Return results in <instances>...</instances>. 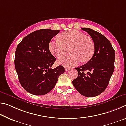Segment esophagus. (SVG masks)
I'll use <instances>...</instances> for the list:
<instances>
[{"label":"esophagus","mask_w":126,"mask_h":126,"mask_svg":"<svg viewBox=\"0 0 126 126\" xmlns=\"http://www.w3.org/2000/svg\"><path fill=\"white\" fill-rule=\"evenodd\" d=\"M68 70H69V68H67V67H65V71L67 72V71H68Z\"/></svg>","instance_id":"1"}]
</instances>
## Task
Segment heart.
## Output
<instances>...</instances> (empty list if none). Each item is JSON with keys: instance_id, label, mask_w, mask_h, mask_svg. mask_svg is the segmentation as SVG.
Masks as SVG:
<instances>
[{"instance_id": "heart-1", "label": "heart", "mask_w": 126, "mask_h": 126, "mask_svg": "<svg viewBox=\"0 0 126 126\" xmlns=\"http://www.w3.org/2000/svg\"><path fill=\"white\" fill-rule=\"evenodd\" d=\"M61 40L54 39L49 43L50 52L57 58H61L69 49L71 55L57 61V64L66 67L77 64L81 61L85 62L90 60L95 51V46L91 37H86L77 31H71L63 33Z\"/></svg>"}]
</instances>
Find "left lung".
Listing matches in <instances>:
<instances>
[{"instance_id":"8db88e82","label":"left lung","mask_w":126,"mask_h":126,"mask_svg":"<svg viewBox=\"0 0 126 126\" xmlns=\"http://www.w3.org/2000/svg\"><path fill=\"white\" fill-rule=\"evenodd\" d=\"M93 40L95 51L92 58L86 64L76 68L77 78L72 83L80 94L93 97L100 94L109 83L114 69L115 51L107 38L97 31L84 28ZM88 72L85 73V71Z\"/></svg>"}]
</instances>
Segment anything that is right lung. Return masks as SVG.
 Returning <instances> with one entry per match:
<instances>
[{"label":"right lung","mask_w":126,"mask_h":126,"mask_svg":"<svg viewBox=\"0 0 126 126\" xmlns=\"http://www.w3.org/2000/svg\"><path fill=\"white\" fill-rule=\"evenodd\" d=\"M60 31L42 29L29 34L17 46L14 64L23 88L33 95L47 94L54 88L59 76L64 73L62 65L52 69L55 58L49 43Z\"/></svg>","instance_id":"obj_1"}]
</instances>
